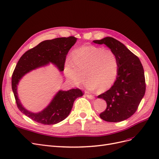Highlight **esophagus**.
I'll return each mask as SVG.
<instances>
[{
	"mask_svg": "<svg viewBox=\"0 0 159 159\" xmlns=\"http://www.w3.org/2000/svg\"><path fill=\"white\" fill-rule=\"evenodd\" d=\"M86 96H87V98H89V99H94V96L92 95H89V94H86Z\"/></svg>",
	"mask_w": 159,
	"mask_h": 159,
	"instance_id": "esophagus-1",
	"label": "esophagus"
}]
</instances>
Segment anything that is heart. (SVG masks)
I'll use <instances>...</instances> for the list:
<instances>
[{"label":"heart","instance_id":"obj_1","mask_svg":"<svg viewBox=\"0 0 159 159\" xmlns=\"http://www.w3.org/2000/svg\"><path fill=\"white\" fill-rule=\"evenodd\" d=\"M118 70V59L114 52L93 45L74 50L64 66L66 76L75 85L82 84L85 75L88 79L86 88L90 91L98 88L105 91L111 87Z\"/></svg>","mask_w":159,"mask_h":159}]
</instances>
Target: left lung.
Returning <instances> with one entry per match:
<instances>
[{
  "label": "left lung",
  "mask_w": 159,
  "mask_h": 159,
  "mask_svg": "<svg viewBox=\"0 0 159 159\" xmlns=\"http://www.w3.org/2000/svg\"><path fill=\"white\" fill-rule=\"evenodd\" d=\"M105 44L116 54L119 70L113 85L98 96L106 101L107 108L101 113V119L108 122L124 121L136 112L145 93L143 67L139 57L121 42L111 37L93 41Z\"/></svg>",
  "instance_id": "8db88e82"
}]
</instances>
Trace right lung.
I'll return each mask as SVG.
<instances>
[{
    "label": "right lung",
    "instance_id": "right-lung-1",
    "mask_svg": "<svg viewBox=\"0 0 159 159\" xmlns=\"http://www.w3.org/2000/svg\"><path fill=\"white\" fill-rule=\"evenodd\" d=\"M76 40L74 36H70L43 41L26 52L18 60L12 75V89L18 109L33 121L44 125L56 124L63 121L70 114L75 99L83 95L78 88L60 90L46 108L34 113L22 106L17 93V85L20 79L33 70L52 63L60 71H64L66 56Z\"/></svg>",
    "mask_w": 159,
    "mask_h": 159
}]
</instances>
